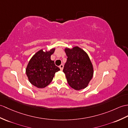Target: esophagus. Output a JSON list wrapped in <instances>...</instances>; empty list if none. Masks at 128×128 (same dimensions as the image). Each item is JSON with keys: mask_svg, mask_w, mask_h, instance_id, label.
<instances>
[{"mask_svg": "<svg viewBox=\"0 0 128 128\" xmlns=\"http://www.w3.org/2000/svg\"><path fill=\"white\" fill-rule=\"evenodd\" d=\"M63 67H64V65L63 64H61L60 66H59V68H60V70H63Z\"/></svg>", "mask_w": 128, "mask_h": 128, "instance_id": "esophagus-1", "label": "esophagus"}]
</instances>
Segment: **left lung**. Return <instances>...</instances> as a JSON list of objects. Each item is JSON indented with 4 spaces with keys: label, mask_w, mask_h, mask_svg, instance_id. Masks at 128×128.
Instances as JSON below:
<instances>
[{
    "label": "left lung",
    "mask_w": 128,
    "mask_h": 128,
    "mask_svg": "<svg viewBox=\"0 0 128 128\" xmlns=\"http://www.w3.org/2000/svg\"><path fill=\"white\" fill-rule=\"evenodd\" d=\"M65 52L68 58L63 72L68 84L77 90L86 88L94 73L93 65L87 53L78 46L65 48Z\"/></svg>",
    "instance_id": "8db88e82"
}]
</instances>
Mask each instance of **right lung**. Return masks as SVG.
<instances>
[{"label": "right lung", "mask_w": 128, "mask_h": 128, "mask_svg": "<svg viewBox=\"0 0 128 128\" xmlns=\"http://www.w3.org/2000/svg\"><path fill=\"white\" fill-rule=\"evenodd\" d=\"M55 48L44 52L40 50L32 56L26 68V74L30 84L38 88H43L52 82L56 72L60 70L56 66L50 56Z\"/></svg>", "instance_id": "1"}]
</instances>
